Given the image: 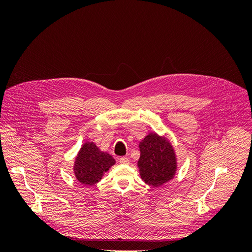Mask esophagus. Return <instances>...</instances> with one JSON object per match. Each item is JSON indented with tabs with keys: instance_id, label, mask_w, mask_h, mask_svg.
I'll list each match as a JSON object with an SVG mask.
<instances>
[{
	"instance_id": "34e87169",
	"label": "esophagus",
	"mask_w": 252,
	"mask_h": 252,
	"mask_svg": "<svg viewBox=\"0 0 252 252\" xmlns=\"http://www.w3.org/2000/svg\"><path fill=\"white\" fill-rule=\"evenodd\" d=\"M119 162H120L121 164H129V159H128V158H126V157H122V158H119Z\"/></svg>"
}]
</instances>
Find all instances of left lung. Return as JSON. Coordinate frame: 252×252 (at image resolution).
<instances>
[{"label":"left lung","mask_w":252,"mask_h":252,"mask_svg":"<svg viewBox=\"0 0 252 252\" xmlns=\"http://www.w3.org/2000/svg\"><path fill=\"white\" fill-rule=\"evenodd\" d=\"M139 146L140 174L146 184L157 187L173 178L177 163L169 142L156 133H150Z\"/></svg>","instance_id":"8db88e82"}]
</instances>
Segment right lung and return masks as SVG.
Listing matches in <instances>:
<instances>
[{"label":"right lung","instance_id":"obj_1","mask_svg":"<svg viewBox=\"0 0 252 252\" xmlns=\"http://www.w3.org/2000/svg\"><path fill=\"white\" fill-rule=\"evenodd\" d=\"M114 163L116 161L109 154L98 150L93 142L85 143L75 159V177L81 184L94 185Z\"/></svg>","mask_w":252,"mask_h":252}]
</instances>
